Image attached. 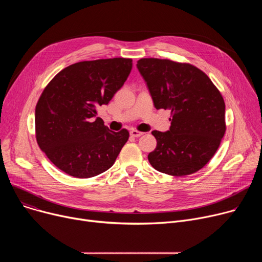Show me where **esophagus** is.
I'll use <instances>...</instances> for the list:
<instances>
[{"instance_id": "34e87169", "label": "esophagus", "mask_w": 262, "mask_h": 262, "mask_svg": "<svg viewBox=\"0 0 262 262\" xmlns=\"http://www.w3.org/2000/svg\"><path fill=\"white\" fill-rule=\"evenodd\" d=\"M129 134H130V136H133V137H140V136L143 135L142 132H138V130H136V129H132V130L129 132Z\"/></svg>"}]
</instances>
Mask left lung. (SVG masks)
Returning <instances> with one entry per match:
<instances>
[{
	"mask_svg": "<svg viewBox=\"0 0 262 262\" xmlns=\"http://www.w3.org/2000/svg\"><path fill=\"white\" fill-rule=\"evenodd\" d=\"M137 68L156 109L171 110L168 132L153 130L152 167L173 176L195 173L207 163L225 134V103L210 78L196 67L142 58Z\"/></svg>",
	"mask_w": 262,
	"mask_h": 262,
	"instance_id": "left-lung-1",
	"label": "left lung"
}]
</instances>
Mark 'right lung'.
Listing matches in <instances>:
<instances>
[{"mask_svg": "<svg viewBox=\"0 0 262 262\" xmlns=\"http://www.w3.org/2000/svg\"><path fill=\"white\" fill-rule=\"evenodd\" d=\"M132 68L129 58L80 61L64 68L46 87L35 110L36 139L58 169L89 178L113 167L129 133L105 126L96 117L98 107L113 99Z\"/></svg>", "mask_w": 262, "mask_h": 262, "instance_id": "obj_1", "label": "right lung"}]
</instances>
